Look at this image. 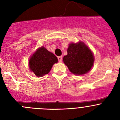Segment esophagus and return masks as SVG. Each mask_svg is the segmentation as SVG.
<instances>
[{
	"label": "esophagus",
	"instance_id": "1",
	"mask_svg": "<svg viewBox=\"0 0 120 120\" xmlns=\"http://www.w3.org/2000/svg\"><path fill=\"white\" fill-rule=\"evenodd\" d=\"M62 56H59L58 57V60H59V63H61L62 61Z\"/></svg>",
	"mask_w": 120,
	"mask_h": 120
}]
</instances>
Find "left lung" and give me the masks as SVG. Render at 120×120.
Listing matches in <instances>:
<instances>
[{"label": "left lung", "instance_id": "left-lung-1", "mask_svg": "<svg viewBox=\"0 0 120 120\" xmlns=\"http://www.w3.org/2000/svg\"><path fill=\"white\" fill-rule=\"evenodd\" d=\"M63 61L71 73L81 75L90 71L94 66L95 57L89 47L79 41L68 45L67 54L64 56Z\"/></svg>", "mask_w": 120, "mask_h": 120}]
</instances>
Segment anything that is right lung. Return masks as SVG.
I'll return each mask as SVG.
<instances>
[{
	"label": "right lung",
	"instance_id": "add662e5",
	"mask_svg": "<svg viewBox=\"0 0 120 120\" xmlns=\"http://www.w3.org/2000/svg\"><path fill=\"white\" fill-rule=\"evenodd\" d=\"M58 62L57 57L48 51L45 47L41 46L35 52L29 60V68L38 77L48 74L53 64Z\"/></svg>",
	"mask_w": 120,
	"mask_h": 120
}]
</instances>
